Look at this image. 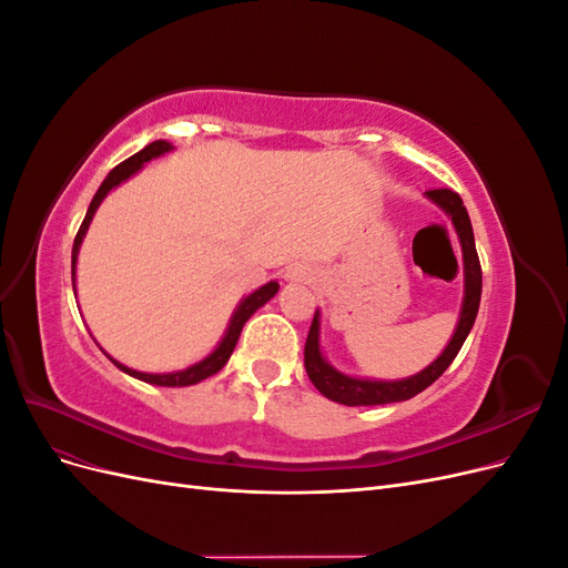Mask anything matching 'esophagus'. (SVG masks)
Wrapping results in <instances>:
<instances>
[{
	"mask_svg": "<svg viewBox=\"0 0 568 568\" xmlns=\"http://www.w3.org/2000/svg\"><path fill=\"white\" fill-rule=\"evenodd\" d=\"M284 280L288 284H307L315 280V270L311 265H303V263H296L291 265L286 272H284Z\"/></svg>",
	"mask_w": 568,
	"mask_h": 568,
	"instance_id": "obj_1",
	"label": "esophagus"
}]
</instances>
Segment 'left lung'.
<instances>
[{
    "instance_id": "1",
    "label": "left lung",
    "mask_w": 568,
    "mask_h": 568,
    "mask_svg": "<svg viewBox=\"0 0 568 568\" xmlns=\"http://www.w3.org/2000/svg\"><path fill=\"white\" fill-rule=\"evenodd\" d=\"M426 199H432L438 209L445 211L453 220L455 232L462 244V257H464V301H462V313L459 322L455 326V334L450 338L445 351L434 359L432 365L422 369L415 376H407L400 382H374V379H357V376H348L338 369H334L326 363L322 351H320V311L313 317L311 332H307L305 341V372L311 376L315 388L334 403L357 407V405H386V403H400L415 398L417 393L432 386L438 376L450 367L453 359L457 357L462 343L467 341L476 313L480 303V263L474 244V230L467 209L459 199V194L450 192V189H432L426 192Z\"/></svg>"
}]
</instances>
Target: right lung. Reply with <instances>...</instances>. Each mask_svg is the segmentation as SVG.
I'll list each match as a JSON object with an SVG mask.
<instances>
[{
  "instance_id": "1",
  "label": "right lung",
  "mask_w": 568,
  "mask_h": 568,
  "mask_svg": "<svg viewBox=\"0 0 568 568\" xmlns=\"http://www.w3.org/2000/svg\"><path fill=\"white\" fill-rule=\"evenodd\" d=\"M168 151H173V144H170V142H165V140L151 142V144H146L142 151H136L134 156H130L128 161L115 165V168L111 170V173H109V178H106L104 182H101V186L97 189V194H94V199H92V203H90L88 215H84L82 225H80V230H78V234H75L73 261H71L73 282H75V263H78L80 244H82L84 234H88V230H90V222H92V217H94V213H97V209H99V203L106 199V194L111 192V189H115L120 182H125L128 178H132V175L136 173V170H140L144 163H149L151 159L163 156V153H168ZM277 291H280V284H277V282H267L265 286L255 288L251 296H246L242 303H239L234 315H232V320H230V326H227L225 336H222V341L217 343V348H215L209 357H203L201 363H196V365H192V367L180 369V372H168V374H146V372H136V369H130V367H125V365H120L118 359H113V357L109 355L111 363H113L118 369H123L125 374L134 376V379L153 384V386H194V384H199V382H203V379H209V376L217 374L222 367L227 365V359H230V355H232V351H234V346H236V341H239V334H242V329H244V324L248 322V317L257 311V307H263L274 294H277Z\"/></svg>"
}]
</instances>
